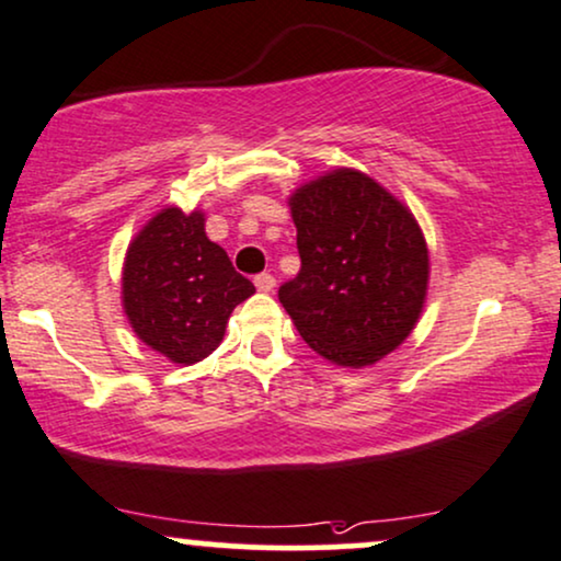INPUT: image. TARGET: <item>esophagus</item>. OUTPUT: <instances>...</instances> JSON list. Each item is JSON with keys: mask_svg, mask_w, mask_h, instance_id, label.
<instances>
[{"mask_svg": "<svg viewBox=\"0 0 561 561\" xmlns=\"http://www.w3.org/2000/svg\"><path fill=\"white\" fill-rule=\"evenodd\" d=\"M254 286H257V291L270 294L275 288V278L270 273H260L257 278H254Z\"/></svg>", "mask_w": 561, "mask_h": 561, "instance_id": "esophagus-1", "label": "esophagus"}]
</instances>
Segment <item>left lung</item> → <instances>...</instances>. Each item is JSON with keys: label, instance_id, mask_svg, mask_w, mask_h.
Here are the masks:
<instances>
[{"label": "left lung", "instance_id": "obj_1", "mask_svg": "<svg viewBox=\"0 0 561 561\" xmlns=\"http://www.w3.org/2000/svg\"><path fill=\"white\" fill-rule=\"evenodd\" d=\"M301 270L278 299L330 364L364 369L416 328L428 288L419 220L382 184L333 169L288 197Z\"/></svg>", "mask_w": 561, "mask_h": 561}]
</instances>
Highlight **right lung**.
I'll use <instances>...</instances> for the list:
<instances>
[{
    "mask_svg": "<svg viewBox=\"0 0 561 561\" xmlns=\"http://www.w3.org/2000/svg\"><path fill=\"white\" fill-rule=\"evenodd\" d=\"M254 286L205 233V213L163 207L129 241L122 267V307L145 345L190 366L226 335L228 317Z\"/></svg>",
    "mask_w": 561,
    "mask_h": 561,
    "instance_id": "add662e5",
    "label": "right lung"
}]
</instances>
